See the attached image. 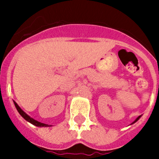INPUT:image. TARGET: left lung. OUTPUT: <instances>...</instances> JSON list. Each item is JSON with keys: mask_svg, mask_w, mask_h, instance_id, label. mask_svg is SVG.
<instances>
[{"mask_svg": "<svg viewBox=\"0 0 159 159\" xmlns=\"http://www.w3.org/2000/svg\"><path fill=\"white\" fill-rule=\"evenodd\" d=\"M140 117H141V116H139V117H138L137 118V119H135V120H134V122H133V123H132V124H133V123H135V122H137L138 121V120H139V118Z\"/></svg>", "mask_w": 159, "mask_h": 159, "instance_id": "1", "label": "left lung"}]
</instances>
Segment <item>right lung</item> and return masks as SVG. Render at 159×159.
I'll return each mask as SVG.
<instances>
[{
  "label": "right lung",
  "instance_id": "add662e5",
  "mask_svg": "<svg viewBox=\"0 0 159 159\" xmlns=\"http://www.w3.org/2000/svg\"><path fill=\"white\" fill-rule=\"evenodd\" d=\"M13 102H14V104H15V107H16V110H17L18 112L20 113V116H21L22 117L25 119V120H27L28 122L31 123L32 124L35 125V126H36V127H50V126H48V124H44V123H40V122H38V121H36V120H35V119H32V118H31L30 116H28L27 114L25 113L24 111H22L21 108L18 106L17 103H16L15 101H13Z\"/></svg>",
  "mask_w": 159,
  "mask_h": 159
}]
</instances>
